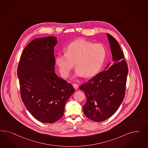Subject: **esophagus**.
Returning a JSON list of instances; mask_svg holds the SVG:
<instances>
[{
    "instance_id": "34e87169",
    "label": "esophagus",
    "mask_w": 148,
    "mask_h": 148,
    "mask_svg": "<svg viewBox=\"0 0 148 148\" xmlns=\"http://www.w3.org/2000/svg\"><path fill=\"white\" fill-rule=\"evenodd\" d=\"M73 87H74V88L76 90V89H77L78 88H79V85L77 84H73Z\"/></svg>"
}]
</instances>
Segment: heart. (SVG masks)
Segmentation results:
<instances>
[{
	"label": "heart",
	"mask_w": 148,
	"mask_h": 148,
	"mask_svg": "<svg viewBox=\"0 0 148 148\" xmlns=\"http://www.w3.org/2000/svg\"><path fill=\"white\" fill-rule=\"evenodd\" d=\"M106 56L103 45L84 40H77L68 45L65 53L58 54L56 64L61 75L67 78L73 68L76 66L75 76L91 77L96 75L102 67Z\"/></svg>",
	"instance_id": "heart-1"
}]
</instances>
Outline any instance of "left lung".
<instances>
[{
  "label": "left lung",
  "mask_w": 148,
  "mask_h": 148,
  "mask_svg": "<svg viewBox=\"0 0 148 148\" xmlns=\"http://www.w3.org/2000/svg\"><path fill=\"white\" fill-rule=\"evenodd\" d=\"M113 59L112 66L79 87L87 98L84 113L89 119L104 121L115 113L125 94L127 63L118 41L107 33Z\"/></svg>",
  "instance_id": "left-lung-1"
}]
</instances>
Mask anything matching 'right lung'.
Returning <instances> with one entry per match:
<instances>
[{
	"instance_id": "obj_1",
	"label": "right lung",
	"mask_w": 148,
	"mask_h": 148,
	"mask_svg": "<svg viewBox=\"0 0 148 148\" xmlns=\"http://www.w3.org/2000/svg\"><path fill=\"white\" fill-rule=\"evenodd\" d=\"M56 38L31 41L23 51L17 67L20 94L29 112L37 121L53 123L63 116L64 106L75 91L54 72Z\"/></svg>"
}]
</instances>
